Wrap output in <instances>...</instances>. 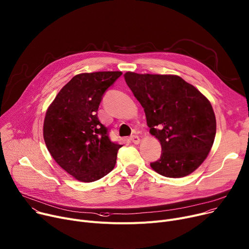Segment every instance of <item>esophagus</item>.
<instances>
[{
	"mask_svg": "<svg viewBox=\"0 0 249 249\" xmlns=\"http://www.w3.org/2000/svg\"><path fill=\"white\" fill-rule=\"evenodd\" d=\"M130 141L133 142L134 144H138V143L140 142V138H139V136H137V135H132V136L130 137Z\"/></svg>",
	"mask_w": 249,
	"mask_h": 249,
	"instance_id": "esophagus-1",
	"label": "esophagus"
}]
</instances>
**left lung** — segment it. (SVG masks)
I'll return each instance as SVG.
<instances>
[{
	"label": "left lung",
	"mask_w": 249,
	"mask_h": 249,
	"mask_svg": "<svg viewBox=\"0 0 249 249\" xmlns=\"http://www.w3.org/2000/svg\"><path fill=\"white\" fill-rule=\"evenodd\" d=\"M124 78L144 108L150 133L161 144L152 169L170 178L192 173L206 159L216 134L208 99L176 75L127 72Z\"/></svg>",
	"instance_id": "left-lung-1"
}]
</instances>
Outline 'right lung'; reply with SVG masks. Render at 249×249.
<instances>
[{"label": "right lung", "instance_id": "obj_1", "mask_svg": "<svg viewBox=\"0 0 249 249\" xmlns=\"http://www.w3.org/2000/svg\"><path fill=\"white\" fill-rule=\"evenodd\" d=\"M119 71L74 76L49 106L43 135L50 154L66 172L82 182H93L113 170L122 145L112 142L97 111Z\"/></svg>", "mask_w": 249, "mask_h": 249}]
</instances>
